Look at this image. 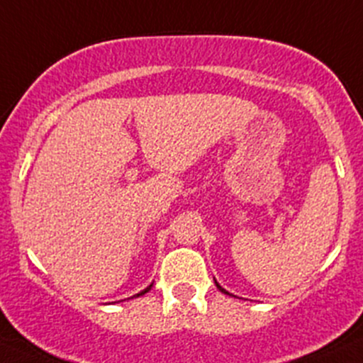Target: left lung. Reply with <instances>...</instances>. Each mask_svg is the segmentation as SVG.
<instances>
[{"instance_id":"1","label":"left lung","mask_w":363,"mask_h":363,"mask_svg":"<svg viewBox=\"0 0 363 363\" xmlns=\"http://www.w3.org/2000/svg\"><path fill=\"white\" fill-rule=\"evenodd\" d=\"M214 284H216V287H218V289H220V291H221V293H225V294H230V293H228V291H225V289H223V287H221V286H220V284H218V282H216V280H214ZM230 296H234V294H230Z\"/></svg>"}]
</instances>
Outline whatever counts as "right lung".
<instances>
[{
    "label": "right lung",
    "instance_id": "right-lung-1",
    "mask_svg": "<svg viewBox=\"0 0 363 363\" xmlns=\"http://www.w3.org/2000/svg\"><path fill=\"white\" fill-rule=\"evenodd\" d=\"M150 289H152V284H150L149 287H145V289H143V291H140L138 294H135V296H131V298H138V296H143V294H145V293H149ZM122 301H124V300H122Z\"/></svg>",
    "mask_w": 363,
    "mask_h": 363
}]
</instances>
